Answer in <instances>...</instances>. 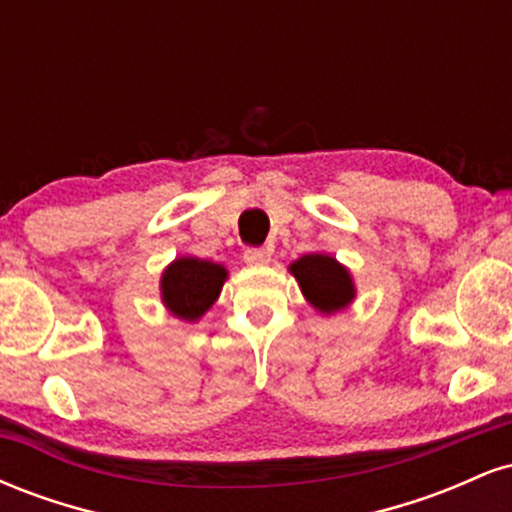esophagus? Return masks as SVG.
<instances>
[{
    "mask_svg": "<svg viewBox=\"0 0 512 512\" xmlns=\"http://www.w3.org/2000/svg\"><path fill=\"white\" fill-rule=\"evenodd\" d=\"M243 260L245 264H250V267H262V264H269V260H272V252L264 248H248Z\"/></svg>",
    "mask_w": 512,
    "mask_h": 512,
    "instance_id": "obj_1",
    "label": "esophagus"
}]
</instances>
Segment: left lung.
Instances as JSON below:
<instances>
[{
	"label": "left lung",
	"instance_id": "left-lung-1",
	"mask_svg": "<svg viewBox=\"0 0 512 512\" xmlns=\"http://www.w3.org/2000/svg\"><path fill=\"white\" fill-rule=\"evenodd\" d=\"M289 272L301 286L305 301L313 305L317 313L334 315L354 303V276L332 255L310 252V255H303L296 262H291Z\"/></svg>",
	"mask_w": 512,
	"mask_h": 512
}]
</instances>
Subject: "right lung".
Listing matches in <instances>:
<instances>
[{
  "mask_svg": "<svg viewBox=\"0 0 512 512\" xmlns=\"http://www.w3.org/2000/svg\"><path fill=\"white\" fill-rule=\"evenodd\" d=\"M226 279L228 269L219 262L175 257L161 274V303L178 320L197 322L221 296Z\"/></svg>",
  "mask_w": 512,
  "mask_h": 512,
  "instance_id": "right-lung-1",
  "label": "right lung"
}]
</instances>
